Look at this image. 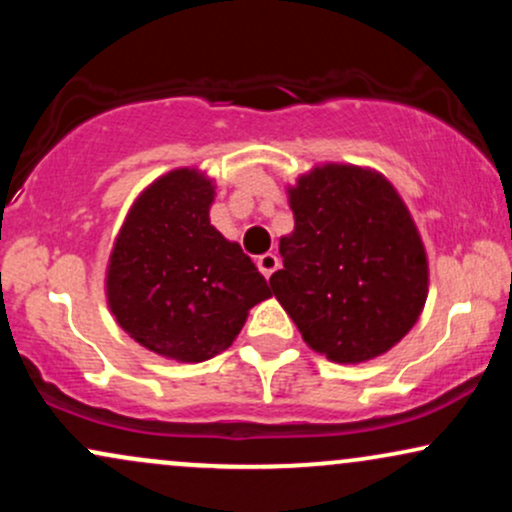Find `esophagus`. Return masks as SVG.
Wrapping results in <instances>:
<instances>
[{
  "label": "esophagus",
  "mask_w": 512,
  "mask_h": 512,
  "mask_svg": "<svg viewBox=\"0 0 512 512\" xmlns=\"http://www.w3.org/2000/svg\"><path fill=\"white\" fill-rule=\"evenodd\" d=\"M257 267H260V272L269 279V276L279 269V257H276L274 252H264V255L257 257Z\"/></svg>",
  "instance_id": "esophagus-1"
}]
</instances>
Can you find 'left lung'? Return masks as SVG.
<instances>
[{
    "label": "left lung",
    "instance_id": "1",
    "mask_svg": "<svg viewBox=\"0 0 512 512\" xmlns=\"http://www.w3.org/2000/svg\"><path fill=\"white\" fill-rule=\"evenodd\" d=\"M293 231L269 284L305 344L334 363L385 354L419 320L428 260L383 173L325 163L289 187Z\"/></svg>",
    "mask_w": 512,
    "mask_h": 512
}]
</instances>
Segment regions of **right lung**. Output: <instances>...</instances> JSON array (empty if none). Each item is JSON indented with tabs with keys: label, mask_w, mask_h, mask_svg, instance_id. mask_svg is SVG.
Instances as JSON below:
<instances>
[{
	"label": "right lung",
	"mask_w": 512,
	"mask_h": 512,
	"mask_svg": "<svg viewBox=\"0 0 512 512\" xmlns=\"http://www.w3.org/2000/svg\"><path fill=\"white\" fill-rule=\"evenodd\" d=\"M214 182L178 168L134 199L113 252L105 296L134 342L180 363L226 351L250 308L272 296L252 260L211 226Z\"/></svg>",
	"instance_id": "1"
}]
</instances>
